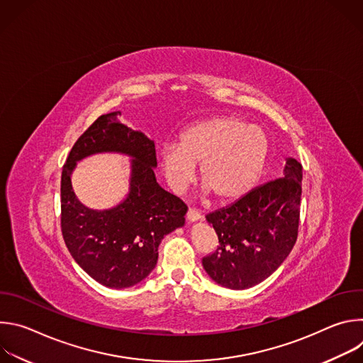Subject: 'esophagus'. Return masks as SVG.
<instances>
[{"mask_svg": "<svg viewBox=\"0 0 363 363\" xmlns=\"http://www.w3.org/2000/svg\"><path fill=\"white\" fill-rule=\"evenodd\" d=\"M201 218V214L198 213V211H195L194 208H189L188 210V213H186V221L188 223H195V221H198Z\"/></svg>", "mask_w": 363, "mask_h": 363, "instance_id": "esophagus-1", "label": "esophagus"}]
</instances>
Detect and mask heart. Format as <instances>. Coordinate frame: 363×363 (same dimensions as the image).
<instances>
[{
  "label": "heart",
  "instance_id": "heart-1",
  "mask_svg": "<svg viewBox=\"0 0 363 363\" xmlns=\"http://www.w3.org/2000/svg\"><path fill=\"white\" fill-rule=\"evenodd\" d=\"M269 157L266 132L240 116H218L186 128L179 143H164L162 169L175 188L185 186L201 164L199 181L221 202L245 195L258 181Z\"/></svg>",
  "mask_w": 363,
  "mask_h": 363
}]
</instances>
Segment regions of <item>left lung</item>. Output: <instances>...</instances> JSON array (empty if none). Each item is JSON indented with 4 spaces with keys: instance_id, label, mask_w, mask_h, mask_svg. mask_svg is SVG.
Listing matches in <instances>:
<instances>
[{
    "instance_id": "1",
    "label": "left lung",
    "mask_w": 363,
    "mask_h": 363,
    "mask_svg": "<svg viewBox=\"0 0 363 363\" xmlns=\"http://www.w3.org/2000/svg\"><path fill=\"white\" fill-rule=\"evenodd\" d=\"M301 178V164L287 158L281 178L205 217L218 235L217 250L202 258L214 281L244 290L281 266L297 240Z\"/></svg>"
}]
</instances>
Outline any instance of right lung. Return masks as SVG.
<instances>
[{"mask_svg": "<svg viewBox=\"0 0 363 363\" xmlns=\"http://www.w3.org/2000/svg\"><path fill=\"white\" fill-rule=\"evenodd\" d=\"M121 112L97 118L73 145L62 172V233L74 262L96 281L125 289L142 281L158 262L162 238L185 224L188 206L155 178V143L119 121ZM100 151L132 156L131 186L115 209L84 207L71 186L77 160Z\"/></svg>", "mask_w": 363, "mask_h": 363, "instance_id": "add662e5", "label": "right lung"}]
</instances>
